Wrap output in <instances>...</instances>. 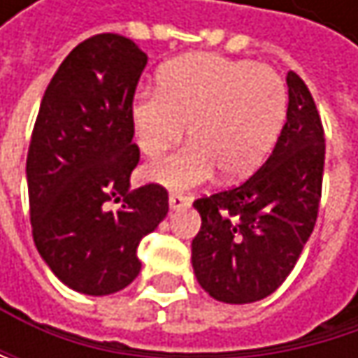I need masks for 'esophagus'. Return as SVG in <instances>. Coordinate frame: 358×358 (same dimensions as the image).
Instances as JSON below:
<instances>
[{"label": "esophagus", "instance_id": "1", "mask_svg": "<svg viewBox=\"0 0 358 358\" xmlns=\"http://www.w3.org/2000/svg\"><path fill=\"white\" fill-rule=\"evenodd\" d=\"M190 203L188 196H184L182 192H170V209H182Z\"/></svg>", "mask_w": 358, "mask_h": 358}]
</instances>
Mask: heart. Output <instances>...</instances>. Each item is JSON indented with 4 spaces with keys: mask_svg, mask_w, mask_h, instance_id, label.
Segmentation results:
<instances>
[{
    "mask_svg": "<svg viewBox=\"0 0 358 358\" xmlns=\"http://www.w3.org/2000/svg\"><path fill=\"white\" fill-rule=\"evenodd\" d=\"M288 95L280 74L247 59L192 53L170 62L159 91H138L132 101L136 145L159 157L186 132L190 145L147 168V178L188 190L215 176L241 180L273 149L286 120Z\"/></svg>",
    "mask_w": 358,
    "mask_h": 358,
    "instance_id": "b5f03b06",
    "label": "heart"
}]
</instances>
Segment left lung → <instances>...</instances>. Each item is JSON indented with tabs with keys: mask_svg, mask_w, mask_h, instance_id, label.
<instances>
[{
	"mask_svg": "<svg viewBox=\"0 0 358 358\" xmlns=\"http://www.w3.org/2000/svg\"><path fill=\"white\" fill-rule=\"evenodd\" d=\"M286 124L267 162L247 182L201 196L192 269L205 292L230 305L255 303L282 286L320 211L325 138L315 101L288 72Z\"/></svg>",
	"mask_w": 358,
	"mask_h": 358,
	"instance_id": "obj_1",
	"label": "left lung"
}]
</instances>
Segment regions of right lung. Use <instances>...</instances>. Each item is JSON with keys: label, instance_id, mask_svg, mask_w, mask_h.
<instances>
[{"label": "right lung", "instance_id": "right-lung-1", "mask_svg": "<svg viewBox=\"0 0 358 358\" xmlns=\"http://www.w3.org/2000/svg\"><path fill=\"white\" fill-rule=\"evenodd\" d=\"M145 66L147 53L126 36L83 41L53 74L33 128L27 182L36 250L83 294L126 288L141 271L138 243L170 209L159 184L130 190L141 157L132 99Z\"/></svg>", "mask_w": 358, "mask_h": 358}]
</instances>
